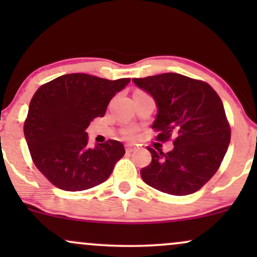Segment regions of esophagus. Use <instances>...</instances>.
I'll list each match as a JSON object with an SVG mask.
<instances>
[{
    "label": "esophagus",
    "instance_id": "esophagus-1",
    "mask_svg": "<svg viewBox=\"0 0 257 257\" xmlns=\"http://www.w3.org/2000/svg\"><path fill=\"white\" fill-rule=\"evenodd\" d=\"M135 150V146L134 145H132V144H126L125 145V151L128 152V153H131V152H133Z\"/></svg>",
    "mask_w": 257,
    "mask_h": 257
}]
</instances>
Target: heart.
Here are the masks:
<instances>
[{"instance_id": "1", "label": "heart", "mask_w": 257, "mask_h": 257, "mask_svg": "<svg viewBox=\"0 0 257 257\" xmlns=\"http://www.w3.org/2000/svg\"><path fill=\"white\" fill-rule=\"evenodd\" d=\"M135 133H137V131H135L134 128H131L125 132V135L128 138H133V137H135Z\"/></svg>"}]
</instances>
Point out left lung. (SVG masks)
Wrapping results in <instances>:
<instances>
[{"label":"left lung","instance_id":"1","mask_svg":"<svg viewBox=\"0 0 257 257\" xmlns=\"http://www.w3.org/2000/svg\"><path fill=\"white\" fill-rule=\"evenodd\" d=\"M133 82L157 104L152 124L158 132L156 140L173 139L174 144L167 153L147 147L152 161L140 170L141 178L156 190L174 196L197 192L217 172L231 140L220 96L206 82L179 73L133 78Z\"/></svg>","mask_w":257,"mask_h":257}]
</instances>
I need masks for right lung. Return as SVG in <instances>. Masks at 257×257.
Returning <instances> with one entry per match:
<instances>
[{"mask_svg":"<svg viewBox=\"0 0 257 257\" xmlns=\"http://www.w3.org/2000/svg\"><path fill=\"white\" fill-rule=\"evenodd\" d=\"M131 78H100L69 73L41 85L32 96L24 135L37 169L55 187L83 191L107 180L124 156L122 143L88 146L85 129L104 117L110 100Z\"/></svg>","mask_w":257,"mask_h":257,"instance_id":"obj_1","label":"right lung"}]
</instances>
